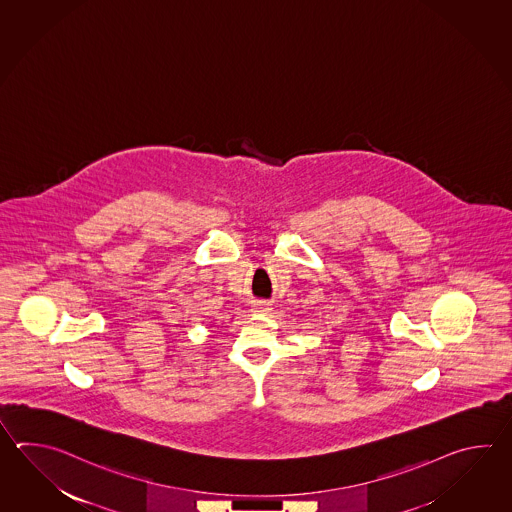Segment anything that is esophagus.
Instances as JSON below:
<instances>
[{"mask_svg":"<svg viewBox=\"0 0 512 512\" xmlns=\"http://www.w3.org/2000/svg\"><path fill=\"white\" fill-rule=\"evenodd\" d=\"M271 304L269 302H256L254 307H252V313L254 315H267V313H271Z\"/></svg>","mask_w":512,"mask_h":512,"instance_id":"34e87169","label":"esophagus"}]
</instances>
